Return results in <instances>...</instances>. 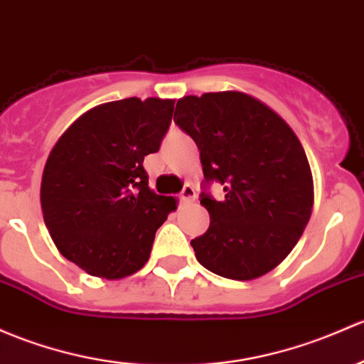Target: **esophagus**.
Returning a JSON list of instances; mask_svg holds the SVG:
<instances>
[{"label": "esophagus", "instance_id": "esophagus-1", "mask_svg": "<svg viewBox=\"0 0 364 364\" xmlns=\"http://www.w3.org/2000/svg\"><path fill=\"white\" fill-rule=\"evenodd\" d=\"M195 197H197V193H195V188L192 185H186L185 188L181 190V193H179V200H181V204H190V202L195 200Z\"/></svg>", "mask_w": 364, "mask_h": 364}]
</instances>
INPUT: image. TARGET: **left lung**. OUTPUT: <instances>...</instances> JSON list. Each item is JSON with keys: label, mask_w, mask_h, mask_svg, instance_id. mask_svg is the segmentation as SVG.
I'll return each mask as SVG.
<instances>
[{"label": "left lung", "mask_w": 364, "mask_h": 364, "mask_svg": "<svg viewBox=\"0 0 364 364\" xmlns=\"http://www.w3.org/2000/svg\"><path fill=\"white\" fill-rule=\"evenodd\" d=\"M174 122L197 144L205 181H220L225 192L221 200L202 193L211 225L192 240L198 263L233 281L269 274L312 214V171L300 139L281 114L239 90L185 95Z\"/></svg>", "instance_id": "1"}]
</instances>
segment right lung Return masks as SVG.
Here are the masks:
<instances>
[{
	"label": "right lung",
	"mask_w": 364,
	"mask_h": 364,
	"mask_svg": "<svg viewBox=\"0 0 364 364\" xmlns=\"http://www.w3.org/2000/svg\"><path fill=\"white\" fill-rule=\"evenodd\" d=\"M174 99L127 97L76 118L41 176V213L64 258L89 275L124 279L144 267L174 197L148 186L144 156L159 151Z\"/></svg>",
	"instance_id": "add662e5"
}]
</instances>
